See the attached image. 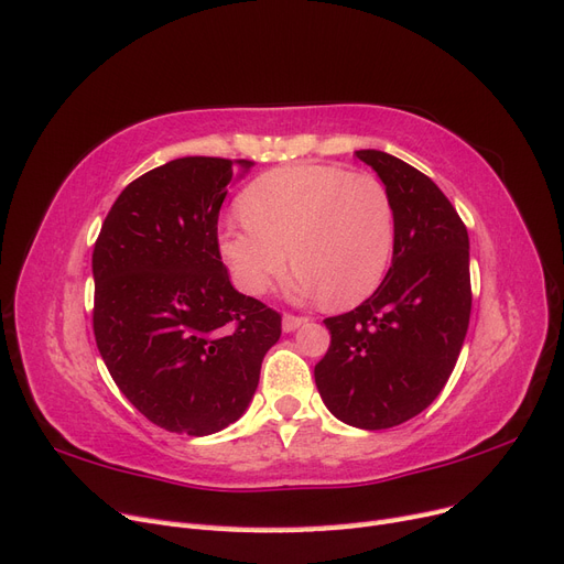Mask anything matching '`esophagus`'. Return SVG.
Segmentation results:
<instances>
[{"mask_svg": "<svg viewBox=\"0 0 564 564\" xmlns=\"http://www.w3.org/2000/svg\"><path fill=\"white\" fill-rule=\"evenodd\" d=\"M303 322H308V317H303V315H292V313H286L284 317H282V329L289 334V332H294V329H299Z\"/></svg>", "mask_w": 564, "mask_h": 564, "instance_id": "34e87169", "label": "esophagus"}]
</instances>
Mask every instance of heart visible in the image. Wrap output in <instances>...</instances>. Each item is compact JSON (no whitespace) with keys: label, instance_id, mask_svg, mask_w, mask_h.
I'll list each match as a JSON object with an SVG mask.
<instances>
[{"label":"heart","instance_id":"b5f03b06","mask_svg":"<svg viewBox=\"0 0 564 564\" xmlns=\"http://www.w3.org/2000/svg\"><path fill=\"white\" fill-rule=\"evenodd\" d=\"M242 224L220 230L235 284L261 296L286 270L296 294L352 308L381 286L398 242L388 187L340 164H289L253 178L237 197Z\"/></svg>","mask_w":564,"mask_h":564}]
</instances>
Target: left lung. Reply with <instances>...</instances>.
Segmentation results:
<instances>
[{"label":"left lung","instance_id":"left-lung-1","mask_svg":"<svg viewBox=\"0 0 564 564\" xmlns=\"http://www.w3.org/2000/svg\"><path fill=\"white\" fill-rule=\"evenodd\" d=\"M395 202L398 242L386 280L350 313L327 317L315 365L329 412L383 431L421 414L445 388L470 319L468 230L440 187L381 150H357Z\"/></svg>","mask_w":564,"mask_h":564}]
</instances>
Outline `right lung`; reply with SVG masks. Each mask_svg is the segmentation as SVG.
<instances>
[{
    "mask_svg": "<svg viewBox=\"0 0 564 564\" xmlns=\"http://www.w3.org/2000/svg\"><path fill=\"white\" fill-rule=\"evenodd\" d=\"M251 160L181 158L131 181L94 245V336L117 388L160 429L212 435L240 419L282 315L237 292L218 214Z\"/></svg>",
    "mask_w": 564,
    "mask_h": 564,
    "instance_id": "1",
    "label": "right lung"
}]
</instances>
